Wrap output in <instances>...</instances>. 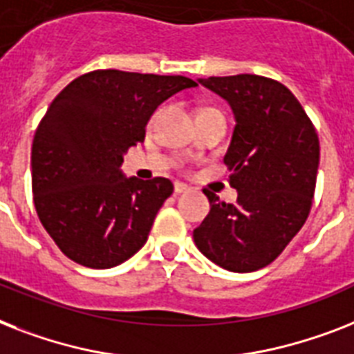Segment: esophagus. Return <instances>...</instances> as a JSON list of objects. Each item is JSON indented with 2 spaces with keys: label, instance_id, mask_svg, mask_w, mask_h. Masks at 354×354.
<instances>
[{
  "label": "esophagus",
  "instance_id": "1",
  "mask_svg": "<svg viewBox=\"0 0 354 354\" xmlns=\"http://www.w3.org/2000/svg\"><path fill=\"white\" fill-rule=\"evenodd\" d=\"M174 192H176V194H183V192H189V187H187L185 183L176 182V183H174Z\"/></svg>",
  "mask_w": 354,
  "mask_h": 354
}]
</instances>
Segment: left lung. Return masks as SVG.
Segmentation results:
<instances>
[{
	"label": "left lung",
	"instance_id": "obj_1",
	"mask_svg": "<svg viewBox=\"0 0 354 354\" xmlns=\"http://www.w3.org/2000/svg\"><path fill=\"white\" fill-rule=\"evenodd\" d=\"M200 83L227 100L236 118L223 162L238 200L220 202L205 189L211 211L192 238L227 271H258L280 257L311 212L320 162L317 129L277 80L236 74Z\"/></svg>",
	"mask_w": 354,
	"mask_h": 354
}]
</instances>
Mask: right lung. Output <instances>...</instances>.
I'll return each instance as SVG.
<instances>
[{"instance_id": "add662e5", "label": "right lung", "mask_w": 354, "mask_h": 354, "mask_svg": "<svg viewBox=\"0 0 354 354\" xmlns=\"http://www.w3.org/2000/svg\"><path fill=\"white\" fill-rule=\"evenodd\" d=\"M196 85L185 76L107 68L82 74L54 97L34 134L32 194L65 257L109 269L145 245L174 187L162 176L125 178L123 154L145 140L160 103Z\"/></svg>"}]
</instances>
